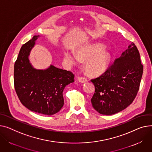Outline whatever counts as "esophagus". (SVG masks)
<instances>
[{
    "label": "esophagus",
    "mask_w": 152,
    "mask_h": 152,
    "mask_svg": "<svg viewBox=\"0 0 152 152\" xmlns=\"http://www.w3.org/2000/svg\"><path fill=\"white\" fill-rule=\"evenodd\" d=\"M77 79L79 80V82L81 83H84L87 82V79L84 77H79L77 78Z\"/></svg>",
    "instance_id": "34e87169"
}]
</instances>
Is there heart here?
<instances>
[{"instance_id":"heart-1","label":"heart","mask_w":152,"mask_h":152,"mask_svg":"<svg viewBox=\"0 0 152 152\" xmlns=\"http://www.w3.org/2000/svg\"><path fill=\"white\" fill-rule=\"evenodd\" d=\"M80 58L87 59L85 67L88 73L98 76L107 70L111 54L103 44L99 43L84 45L77 49V54L73 50H66L64 53L65 61L69 66L78 64Z\"/></svg>"}]
</instances>
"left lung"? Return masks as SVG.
I'll list each match as a JSON object with an SVG mask.
<instances>
[{
    "instance_id": "left-lung-1",
    "label": "left lung",
    "mask_w": 152,
    "mask_h": 152,
    "mask_svg": "<svg viewBox=\"0 0 152 152\" xmlns=\"http://www.w3.org/2000/svg\"><path fill=\"white\" fill-rule=\"evenodd\" d=\"M142 73L139 50L131 43L104 74L91 80L95 88L91 99L93 107L107 115L126 109L137 95Z\"/></svg>"
}]
</instances>
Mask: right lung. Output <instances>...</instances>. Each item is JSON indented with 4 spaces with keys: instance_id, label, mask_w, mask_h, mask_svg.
<instances>
[{
    "instance_id": "1",
    "label": "right lung",
    "mask_w": 152,
    "mask_h": 152,
    "mask_svg": "<svg viewBox=\"0 0 152 152\" xmlns=\"http://www.w3.org/2000/svg\"><path fill=\"white\" fill-rule=\"evenodd\" d=\"M39 35H35L19 50L14 66V84L17 95L28 109L39 114L51 115L64 104L65 87L74 82V75L53 65L44 69L34 68L28 58Z\"/></svg>"
}]
</instances>
